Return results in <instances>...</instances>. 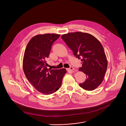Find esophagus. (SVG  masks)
Returning <instances> with one entry per match:
<instances>
[{"mask_svg": "<svg viewBox=\"0 0 126 126\" xmlns=\"http://www.w3.org/2000/svg\"><path fill=\"white\" fill-rule=\"evenodd\" d=\"M69 70H72V71H73V70H74V68L73 67H72V66H70V68H69Z\"/></svg>", "mask_w": 126, "mask_h": 126, "instance_id": "esophagus-1", "label": "esophagus"}]
</instances>
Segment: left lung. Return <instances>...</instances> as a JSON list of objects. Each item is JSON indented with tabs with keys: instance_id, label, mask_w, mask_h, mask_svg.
<instances>
[{
	"instance_id": "1",
	"label": "left lung",
	"mask_w": 126,
	"mask_h": 126,
	"mask_svg": "<svg viewBox=\"0 0 126 126\" xmlns=\"http://www.w3.org/2000/svg\"><path fill=\"white\" fill-rule=\"evenodd\" d=\"M63 41L81 59L83 71L86 79L80 86L86 90H93L100 85L107 68V60L102 45L94 36L82 32H70L61 36Z\"/></svg>"
}]
</instances>
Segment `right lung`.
I'll return each instance as SVG.
<instances>
[{
    "instance_id": "add662e5",
    "label": "right lung",
    "mask_w": 126,
    "mask_h": 126,
    "mask_svg": "<svg viewBox=\"0 0 126 126\" xmlns=\"http://www.w3.org/2000/svg\"><path fill=\"white\" fill-rule=\"evenodd\" d=\"M60 35L46 34L33 37L24 52L23 68L28 81L41 93L50 94L61 87L62 79L66 72L65 68H47L46 60L51 46Z\"/></svg>"
}]
</instances>
